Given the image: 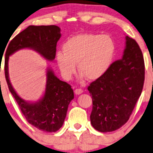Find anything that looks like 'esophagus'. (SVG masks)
<instances>
[{
    "label": "esophagus",
    "mask_w": 153,
    "mask_h": 153,
    "mask_svg": "<svg viewBox=\"0 0 153 153\" xmlns=\"http://www.w3.org/2000/svg\"><path fill=\"white\" fill-rule=\"evenodd\" d=\"M75 93L76 95H80V94L83 93V90L81 89H75Z\"/></svg>",
    "instance_id": "1"
}]
</instances>
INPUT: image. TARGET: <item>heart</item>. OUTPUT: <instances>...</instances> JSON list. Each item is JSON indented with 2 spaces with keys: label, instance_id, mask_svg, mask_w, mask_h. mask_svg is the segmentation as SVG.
<instances>
[{
  "label": "heart",
  "instance_id": "1",
  "mask_svg": "<svg viewBox=\"0 0 153 153\" xmlns=\"http://www.w3.org/2000/svg\"><path fill=\"white\" fill-rule=\"evenodd\" d=\"M62 51L63 53L57 54L56 61L64 79H71L78 64L81 78L95 81L110 67L115 46L108 35L84 33L69 38L63 45Z\"/></svg>",
  "mask_w": 153,
  "mask_h": 153
}]
</instances>
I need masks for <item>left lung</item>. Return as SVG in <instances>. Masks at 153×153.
Masks as SVG:
<instances>
[{
    "label": "left lung",
    "mask_w": 153,
    "mask_h": 153,
    "mask_svg": "<svg viewBox=\"0 0 153 153\" xmlns=\"http://www.w3.org/2000/svg\"><path fill=\"white\" fill-rule=\"evenodd\" d=\"M144 73L142 52L135 40L126 36L121 59L87 88L92 98L91 124L96 130L112 132L127 122L142 92Z\"/></svg>",
    "instance_id": "left-lung-1"
}]
</instances>
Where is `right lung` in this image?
Masks as SVG:
<instances>
[{
  "label": "right lung",
  "instance_id": "obj_1",
  "mask_svg": "<svg viewBox=\"0 0 153 153\" xmlns=\"http://www.w3.org/2000/svg\"><path fill=\"white\" fill-rule=\"evenodd\" d=\"M60 32L61 29L55 25L29 26L10 41L5 54L4 71L10 92L29 124L47 132H56L63 126L68 106L74 98L73 89L67 82L58 79L53 71L48 68L44 96L36 102L26 101L17 94L11 84L8 61L11 55L26 48L36 51L47 61H53L57 42L61 36Z\"/></svg>",
  "mask_w": 153,
  "mask_h": 153
}]
</instances>
